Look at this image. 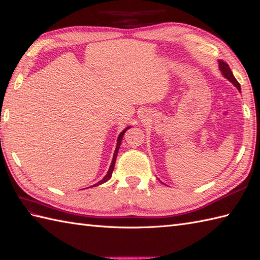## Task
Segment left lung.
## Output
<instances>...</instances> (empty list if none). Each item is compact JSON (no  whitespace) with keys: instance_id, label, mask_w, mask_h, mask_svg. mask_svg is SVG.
I'll return each mask as SVG.
<instances>
[{"instance_id":"obj_1","label":"left lung","mask_w":260,"mask_h":260,"mask_svg":"<svg viewBox=\"0 0 260 260\" xmlns=\"http://www.w3.org/2000/svg\"><path fill=\"white\" fill-rule=\"evenodd\" d=\"M219 69H220V71H221V74H222V76L224 77V78H227L231 84H233L237 89L239 90V92H241V88H240V85H239V82L237 81V79L235 78L234 77V74H233V71L230 70V68H229V66L225 63V62H223L222 60H219Z\"/></svg>"}]
</instances>
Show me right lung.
<instances>
[{
    "instance_id": "obj_1",
    "label": "right lung",
    "mask_w": 260,
    "mask_h": 260,
    "mask_svg": "<svg viewBox=\"0 0 260 260\" xmlns=\"http://www.w3.org/2000/svg\"><path fill=\"white\" fill-rule=\"evenodd\" d=\"M131 126H128V127H126V128L121 132V133L118 135V139H117V144H116V148H115V152H114V156H113V161H112V164H110V167H109V170H108V172H107V174L104 176L103 178V180H101L99 182H97L96 184H93L92 186H97V185H101V184H103V183H105V182H107L110 178H112V174H113V171H114V167H115V162H116V157H117V154H118V150H119V147H120V144H121V140H123V136H124V134H125V132Z\"/></svg>"
}]
</instances>
